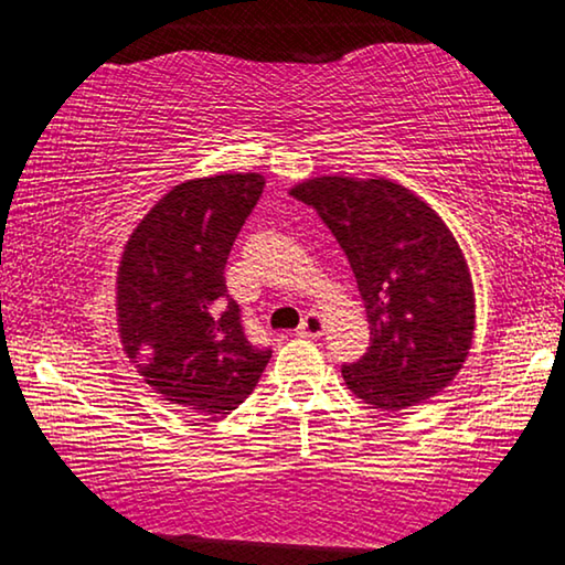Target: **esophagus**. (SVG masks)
<instances>
[{"label": "esophagus", "mask_w": 565, "mask_h": 565, "mask_svg": "<svg viewBox=\"0 0 565 565\" xmlns=\"http://www.w3.org/2000/svg\"><path fill=\"white\" fill-rule=\"evenodd\" d=\"M324 332V320L317 312H309L305 315V320H301L297 335L299 338H320Z\"/></svg>", "instance_id": "esophagus-1"}]
</instances>
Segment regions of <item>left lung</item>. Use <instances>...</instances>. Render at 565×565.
<instances>
[{"instance_id":"left-lung-1","label":"left lung","mask_w":565,"mask_h":565,"mask_svg":"<svg viewBox=\"0 0 565 565\" xmlns=\"http://www.w3.org/2000/svg\"><path fill=\"white\" fill-rule=\"evenodd\" d=\"M289 194L335 235L365 305L371 345L340 369L348 388L386 412L443 392L471 351L476 305L463 253L438 212L388 179L320 177Z\"/></svg>"}]
</instances>
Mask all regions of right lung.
<instances>
[{
	"mask_svg": "<svg viewBox=\"0 0 565 565\" xmlns=\"http://www.w3.org/2000/svg\"><path fill=\"white\" fill-rule=\"evenodd\" d=\"M260 173H220L173 186L132 230L117 271L127 359L166 402L210 419L248 399L271 348L245 338L225 264L264 194Z\"/></svg>",
	"mask_w": 565,
	"mask_h": 565,
	"instance_id": "1",
	"label": "right lung"
}]
</instances>
